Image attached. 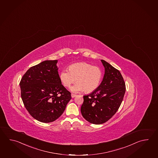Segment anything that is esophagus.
Returning a JSON list of instances; mask_svg holds the SVG:
<instances>
[{"instance_id": "obj_1", "label": "esophagus", "mask_w": 158, "mask_h": 158, "mask_svg": "<svg viewBox=\"0 0 158 158\" xmlns=\"http://www.w3.org/2000/svg\"><path fill=\"white\" fill-rule=\"evenodd\" d=\"M71 97H72V98H74V97H75L76 96H77V95H76V94H71Z\"/></svg>"}]
</instances>
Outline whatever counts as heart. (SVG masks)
I'll use <instances>...</instances> for the list:
<instances>
[{"instance_id": "heart-1", "label": "heart", "mask_w": 158, "mask_h": 158, "mask_svg": "<svg viewBox=\"0 0 158 158\" xmlns=\"http://www.w3.org/2000/svg\"><path fill=\"white\" fill-rule=\"evenodd\" d=\"M102 76L101 68L87 62H78L69 66V70L63 69L59 74V78L62 85L69 87L74 83L76 84L70 88L72 92L77 93L85 90L90 93L98 87Z\"/></svg>"}]
</instances>
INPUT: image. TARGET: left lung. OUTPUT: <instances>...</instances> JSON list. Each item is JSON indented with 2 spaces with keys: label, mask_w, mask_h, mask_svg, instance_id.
I'll list each match as a JSON object with an SVG mask.
<instances>
[{
  "label": "left lung",
  "mask_w": 158,
  "mask_h": 158,
  "mask_svg": "<svg viewBox=\"0 0 158 158\" xmlns=\"http://www.w3.org/2000/svg\"><path fill=\"white\" fill-rule=\"evenodd\" d=\"M105 68L103 80L96 89L84 96L81 113L84 119L94 124L106 122L116 113L126 92V84L120 72L101 60Z\"/></svg>",
  "instance_id": "1"
}]
</instances>
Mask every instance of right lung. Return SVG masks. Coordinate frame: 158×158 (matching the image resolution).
Here are the masks:
<instances>
[{
    "instance_id": "right-lung-1",
    "label": "right lung",
    "mask_w": 158,
    "mask_h": 158,
    "mask_svg": "<svg viewBox=\"0 0 158 158\" xmlns=\"http://www.w3.org/2000/svg\"><path fill=\"white\" fill-rule=\"evenodd\" d=\"M57 60H47L29 69L19 83L21 96L29 114L42 123L58 119L71 99L59 78Z\"/></svg>"
}]
</instances>
